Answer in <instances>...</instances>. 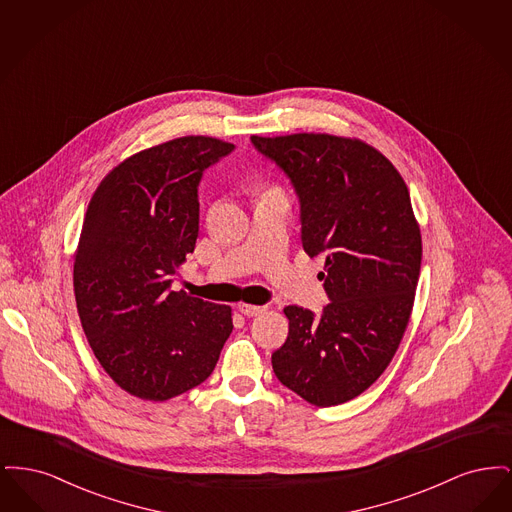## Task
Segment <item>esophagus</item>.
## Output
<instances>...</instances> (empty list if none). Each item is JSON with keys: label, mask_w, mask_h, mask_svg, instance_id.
I'll list each match as a JSON object with an SVG mask.
<instances>
[{"label": "esophagus", "mask_w": 512, "mask_h": 512, "mask_svg": "<svg viewBox=\"0 0 512 512\" xmlns=\"http://www.w3.org/2000/svg\"><path fill=\"white\" fill-rule=\"evenodd\" d=\"M238 309H240L242 315L249 318L257 317V315H261V313L267 311V307H263V305H249V303H242Z\"/></svg>", "instance_id": "34e87169"}]
</instances>
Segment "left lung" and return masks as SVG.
I'll list each match as a JSON object with an SVG mask.
<instances>
[{"instance_id":"1","label":"left lung","mask_w":512,"mask_h":512,"mask_svg":"<svg viewBox=\"0 0 512 512\" xmlns=\"http://www.w3.org/2000/svg\"><path fill=\"white\" fill-rule=\"evenodd\" d=\"M290 178L301 244L326 255L315 315L290 305L286 343L272 353L276 378L317 407L368 390L390 365L413 311L422 240L411 195L390 161L361 140L330 134L251 136Z\"/></svg>"}]
</instances>
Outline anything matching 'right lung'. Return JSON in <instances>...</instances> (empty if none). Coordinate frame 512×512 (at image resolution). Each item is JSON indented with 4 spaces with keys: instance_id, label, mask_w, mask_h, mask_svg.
I'll return each instance as SVG.
<instances>
[{
    "instance_id": "1",
    "label": "right lung",
    "mask_w": 512,
    "mask_h": 512,
    "mask_svg": "<svg viewBox=\"0 0 512 512\" xmlns=\"http://www.w3.org/2000/svg\"><path fill=\"white\" fill-rule=\"evenodd\" d=\"M234 147L207 136L149 147L109 172L88 205L76 309L99 365L140 399L167 401L205 382L234 328L228 305L171 290L194 253L201 176Z\"/></svg>"
}]
</instances>
